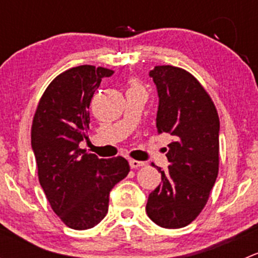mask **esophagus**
<instances>
[{
	"label": "esophagus",
	"instance_id": "1",
	"mask_svg": "<svg viewBox=\"0 0 258 258\" xmlns=\"http://www.w3.org/2000/svg\"><path fill=\"white\" fill-rule=\"evenodd\" d=\"M130 166H131V168H139V167H142V166H145V162H142V161H137V160H131L130 161Z\"/></svg>",
	"mask_w": 258,
	"mask_h": 258
}]
</instances>
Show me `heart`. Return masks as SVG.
Masks as SVG:
<instances>
[{
    "instance_id": "b5f03b06",
    "label": "heart",
    "mask_w": 258,
    "mask_h": 258,
    "mask_svg": "<svg viewBox=\"0 0 258 258\" xmlns=\"http://www.w3.org/2000/svg\"><path fill=\"white\" fill-rule=\"evenodd\" d=\"M134 88H142V87H141V85H140L139 82H136V81H132L130 90H134Z\"/></svg>"
}]
</instances>
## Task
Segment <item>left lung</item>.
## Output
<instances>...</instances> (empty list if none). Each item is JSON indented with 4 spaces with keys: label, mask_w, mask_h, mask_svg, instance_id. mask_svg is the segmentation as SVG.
Returning <instances> with one entry per match:
<instances>
[{
    "label": "left lung",
    "mask_w": 258,
    "mask_h": 258,
    "mask_svg": "<svg viewBox=\"0 0 258 258\" xmlns=\"http://www.w3.org/2000/svg\"><path fill=\"white\" fill-rule=\"evenodd\" d=\"M150 76L160 98L156 126L173 141L166 153L168 170L157 167L162 181L146 212L161 227L181 228L201 213L217 178L220 118L207 91L186 70L156 66Z\"/></svg>",
    "instance_id": "1"
}]
</instances>
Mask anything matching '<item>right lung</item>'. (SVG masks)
Returning <instances> with one entry per match:
<instances>
[{
  "label": "right lung",
  "mask_w": 258,
  "mask_h": 258,
  "mask_svg": "<svg viewBox=\"0 0 258 258\" xmlns=\"http://www.w3.org/2000/svg\"><path fill=\"white\" fill-rule=\"evenodd\" d=\"M112 75L91 64L62 72L47 86L33 116L31 144L38 181L53 212L74 230H88L103 220L110 191L130 172L121 156L98 158L80 147L90 130L93 93Z\"/></svg>",
  "instance_id": "right-lung-1"
}]
</instances>
